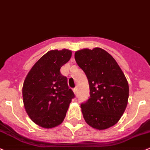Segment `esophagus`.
I'll use <instances>...</instances> for the list:
<instances>
[{
    "label": "esophagus",
    "instance_id": "obj_1",
    "mask_svg": "<svg viewBox=\"0 0 150 150\" xmlns=\"http://www.w3.org/2000/svg\"><path fill=\"white\" fill-rule=\"evenodd\" d=\"M73 92L75 95H77V94H78V90H77V88H73Z\"/></svg>",
    "mask_w": 150,
    "mask_h": 150
}]
</instances>
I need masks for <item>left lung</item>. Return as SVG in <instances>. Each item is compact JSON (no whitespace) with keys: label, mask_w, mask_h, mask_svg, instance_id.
I'll list each match as a JSON object with an SVG mask.
<instances>
[{"label":"left lung","mask_w":150,"mask_h":150,"mask_svg":"<svg viewBox=\"0 0 150 150\" xmlns=\"http://www.w3.org/2000/svg\"><path fill=\"white\" fill-rule=\"evenodd\" d=\"M75 59L89 84V99L81 105L86 122L97 130L114 126L128 102L129 86L125 74L115 59L100 47L78 50Z\"/></svg>","instance_id":"1"}]
</instances>
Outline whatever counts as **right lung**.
<instances>
[{
  "instance_id": "obj_1",
  "label": "right lung",
  "mask_w": 150,
  "mask_h": 150,
  "mask_svg": "<svg viewBox=\"0 0 150 150\" xmlns=\"http://www.w3.org/2000/svg\"><path fill=\"white\" fill-rule=\"evenodd\" d=\"M72 51L52 50L42 56L28 73L23 86L24 107L30 120L44 128L62 124L66 117L73 91L60 69L67 63Z\"/></svg>"
}]
</instances>
